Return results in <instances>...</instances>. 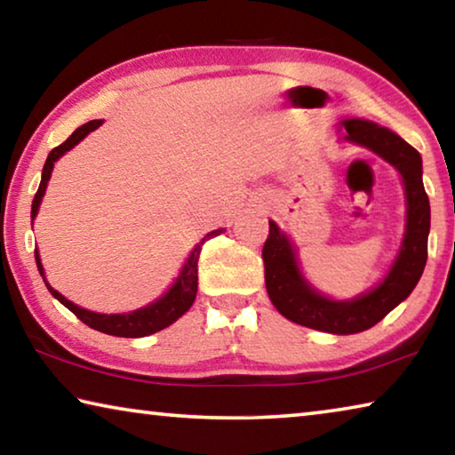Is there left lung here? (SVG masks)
Listing matches in <instances>:
<instances>
[{
  "label": "left lung",
  "mask_w": 455,
  "mask_h": 455,
  "mask_svg": "<svg viewBox=\"0 0 455 455\" xmlns=\"http://www.w3.org/2000/svg\"><path fill=\"white\" fill-rule=\"evenodd\" d=\"M347 140L365 146L394 164L403 176L407 196V227L399 257L389 275L373 291L353 301H331L311 289L299 271L295 251L273 220L263 246L265 283L273 305L297 325L351 335L371 329L385 315L410 297L427 260L429 198L421 180V156L413 146L387 128L367 120H343Z\"/></svg>",
  "instance_id": "8db88e82"
}]
</instances>
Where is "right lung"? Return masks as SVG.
Wrapping results in <instances>:
<instances>
[{
    "instance_id": "right-lung-1",
    "label": "right lung",
    "mask_w": 455,
    "mask_h": 455,
    "mask_svg": "<svg viewBox=\"0 0 455 455\" xmlns=\"http://www.w3.org/2000/svg\"><path fill=\"white\" fill-rule=\"evenodd\" d=\"M100 124H102V120H90L86 124L80 126L78 130H74V134L68 138L66 142H61L60 146H56L50 154H48V160H45L44 164V171H42V182H40V188H37L36 196H34V203H32V220L36 219L37 209H40V203H42V196L45 192V187H48V180L52 176L53 171V163L61 156V154H66L68 150H72L76 144H78L82 138H86L92 130H96ZM222 230H212V233L206 235L203 241H200L195 251L190 252V257L187 260V265H184L182 273L176 283L171 287V291L166 292L164 297H160L156 303H152L148 307H144V309H138L132 313H124V315H100V313H92L82 309V307L74 305L72 301H68L66 297H61L58 291H53L48 281H45L44 276V267L40 263V255H37L36 251V263H37V271L44 276V283L48 291L52 292L53 297L58 299V301L68 307L76 317H78L82 323H86L88 327L100 331V333H106V335H114V337H146V335H152L156 333V331L164 329L168 325H172V323L182 317L184 313H187L192 303H195L196 299V289H198V259H200V251H203V244L209 241V238L220 235Z\"/></svg>"
}]
</instances>
